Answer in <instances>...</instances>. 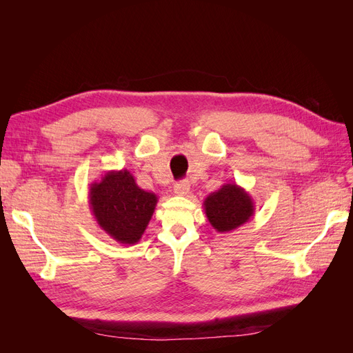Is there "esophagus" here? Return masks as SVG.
I'll list each match as a JSON object with an SVG mask.
<instances>
[{"instance_id":"34e87169","label":"esophagus","mask_w":353,"mask_h":353,"mask_svg":"<svg viewBox=\"0 0 353 353\" xmlns=\"http://www.w3.org/2000/svg\"><path fill=\"white\" fill-rule=\"evenodd\" d=\"M174 191L176 196H187L190 193V183L188 181H179V183L175 184Z\"/></svg>"}]
</instances>
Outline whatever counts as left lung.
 <instances>
[{
  "label": "left lung",
  "instance_id": "1",
  "mask_svg": "<svg viewBox=\"0 0 353 353\" xmlns=\"http://www.w3.org/2000/svg\"><path fill=\"white\" fill-rule=\"evenodd\" d=\"M203 208L210 225L222 234L249 222L254 213V201L243 187L228 183L210 193L203 201Z\"/></svg>",
  "mask_w": 353,
  "mask_h": 353
}]
</instances>
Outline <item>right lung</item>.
<instances>
[{"label":"right lung","instance_id":"obj_1","mask_svg":"<svg viewBox=\"0 0 353 353\" xmlns=\"http://www.w3.org/2000/svg\"><path fill=\"white\" fill-rule=\"evenodd\" d=\"M88 199L99 227L126 245L141 240L157 205V196L138 187L128 169L108 170L90 185Z\"/></svg>","mask_w":353,"mask_h":353}]
</instances>
